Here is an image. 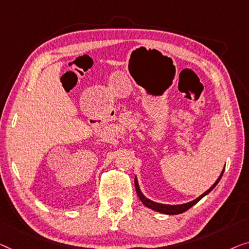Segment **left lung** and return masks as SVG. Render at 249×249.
Segmentation results:
<instances>
[{
  "label": "left lung",
  "instance_id": "1",
  "mask_svg": "<svg viewBox=\"0 0 249 249\" xmlns=\"http://www.w3.org/2000/svg\"><path fill=\"white\" fill-rule=\"evenodd\" d=\"M224 171L225 169L222 170V172L220 174V177L218 178V180L216 181L213 184V187H211L209 190H207L205 194H202L201 196H199V198H196V200H194V201H190L188 203H183V205H177V206H170V205H162V203H158V202H154V201H151V200H148L147 198H145V196H143L142 192H141L140 190V187H139V183H137V179L135 178V189H136V194L137 196H139V198L141 201L143 202L144 206H146L147 208H150V209H153L155 211H159V213H165V214H179V213H184V211H187L188 209H190V208L192 206H195L196 202L199 201V200H201L203 196H205L206 195L209 194V192L213 190V189L216 187V185L218 184V182H219L222 174H224Z\"/></svg>",
  "mask_w": 249,
  "mask_h": 249
}]
</instances>
